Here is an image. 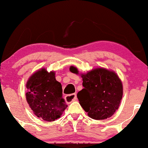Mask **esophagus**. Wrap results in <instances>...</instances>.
Returning <instances> with one entry per match:
<instances>
[{"mask_svg":"<svg viewBox=\"0 0 148 148\" xmlns=\"http://www.w3.org/2000/svg\"><path fill=\"white\" fill-rule=\"evenodd\" d=\"M65 100L67 102H68V103H70V102H73V101H75L76 100H77L76 94V93H72V94L67 95V96L65 97Z\"/></svg>","mask_w":148,"mask_h":148,"instance_id":"esophagus-1","label":"esophagus"}]
</instances>
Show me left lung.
Returning <instances> with one entry per match:
<instances>
[{
	"label": "left lung",
	"instance_id": "obj_1",
	"mask_svg": "<svg viewBox=\"0 0 148 148\" xmlns=\"http://www.w3.org/2000/svg\"><path fill=\"white\" fill-rule=\"evenodd\" d=\"M70 70L78 74L77 68ZM83 89L77 94L80 106L91 118L100 120L111 117L118 109L123 96V86L113 71L96 68L82 74Z\"/></svg>",
	"mask_w": 148,
	"mask_h": 148
}]
</instances>
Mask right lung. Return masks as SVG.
<instances>
[{"mask_svg":"<svg viewBox=\"0 0 148 148\" xmlns=\"http://www.w3.org/2000/svg\"><path fill=\"white\" fill-rule=\"evenodd\" d=\"M26 87L27 101L37 117L55 121L68 107L63 98L62 86L56 80L54 72L40 69L29 78Z\"/></svg>","mask_w":148,"mask_h":148,"instance_id":"right-lung-1","label":"right lung"}]
</instances>
